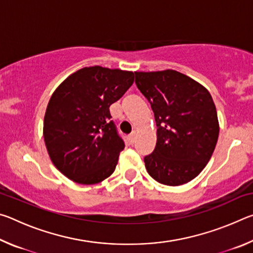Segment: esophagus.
Returning a JSON list of instances; mask_svg holds the SVG:
<instances>
[{"label":"esophagus","mask_w":253,"mask_h":253,"mask_svg":"<svg viewBox=\"0 0 253 253\" xmlns=\"http://www.w3.org/2000/svg\"><path fill=\"white\" fill-rule=\"evenodd\" d=\"M136 137H137V131H136V130H132L131 134L129 135V138H130V142H131V143L135 142Z\"/></svg>","instance_id":"34e87169"}]
</instances>
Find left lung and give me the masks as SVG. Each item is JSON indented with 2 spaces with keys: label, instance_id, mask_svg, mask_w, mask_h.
Masks as SVG:
<instances>
[{
  "label": "left lung",
  "instance_id": "obj_1",
  "mask_svg": "<svg viewBox=\"0 0 253 253\" xmlns=\"http://www.w3.org/2000/svg\"><path fill=\"white\" fill-rule=\"evenodd\" d=\"M157 126L154 152L144 157L148 174L164 185L192 181L211 158L219 137L216 108L202 84L175 70L135 72Z\"/></svg>",
  "mask_w": 253,
  "mask_h": 253
}]
</instances>
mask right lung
Masks as SVG:
<instances>
[{
    "label": "right lung",
    "instance_id": "add662e5",
    "mask_svg": "<svg viewBox=\"0 0 253 253\" xmlns=\"http://www.w3.org/2000/svg\"><path fill=\"white\" fill-rule=\"evenodd\" d=\"M132 83L131 71L85 67L52 93L44 115V142L55 168L71 181L90 185L114 173L125 143L109 107Z\"/></svg>",
    "mask_w": 253,
    "mask_h": 253
}]
</instances>
